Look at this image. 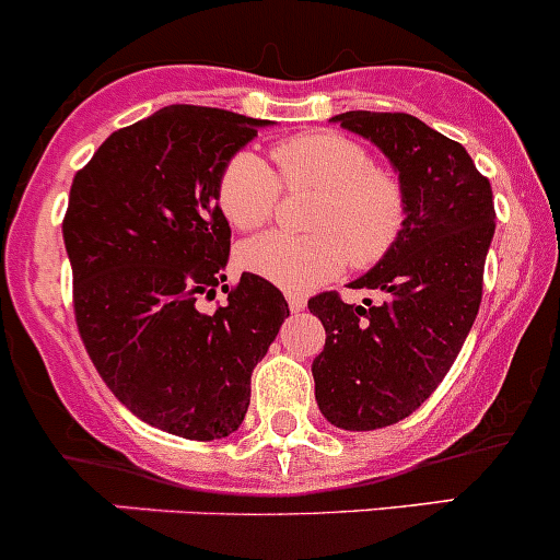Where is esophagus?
Returning a JSON list of instances; mask_svg holds the SVG:
<instances>
[{"label":"esophagus","instance_id":"obj_1","mask_svg":"<svg viewBox=\"0 0 560 560\" xmlns=\"http://www.w3.org/2000/svg\"><path fill=\"white\" fill-rule=\"evenodd\" d=\"M285 300H289V307L294 313H300V311H305V305H307V300L302 294H296V291H289V296H285Z\"/></svg>","mask_w":560,"mask_h":560}]
</instances>
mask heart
<instances>
[{
    "label": "heart",
    "mask_w": 560,
    "mask_h": 560,
    "mask_svg": "<svg viewBox=\"0 0 560 560\" xmlns=\"http://www.w3.org/2000/svg\"><path fill=\"white\" fill-rule=\"evenodd\" d=\"M269 164L242 151L228 159L217 200L238 231H258L275 217L280 184L318 191L307 214L311 236L266 233L238 249L247 271L283 289L302 291L340 275L346 260L369 269L387 258L407 225V189L393 170L380 167L369 148L338 131H307L271 148Z\"/></svg>",
    "instance_id": "1"
}]
</instances>
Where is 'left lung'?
<instances>
[{
  "instance_id": "1",
  "label": "left lung",
  "mask_w": 560,
  "mask_h": 560,
  "mask_svg": "<svg viewBox=\"0 0 560 560\" xmlns=\"http://www.w3.org/2000/svg\"><path fill=\"white\" fill-rule=\"evenodd\" d=\"M332 120L390 159L409 203L396 247L351 283L380 291V302L346 305L338 291L307 302L327 332L313 360L318 409L338 429L371 431L409 418L454 365L481 305L494 203L470 153L418 117L343 112Z\"/></svg>"
}]
</instances>
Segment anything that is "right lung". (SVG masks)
Returning <instances> with one entry per match:
<instances>
[{
  "instance_id": "add662e5",
  "label": "right lung",
  "mask_w": 560,
  "mask_h": 560,
  "mask_svg": "<svg viewBox=\"0 0 560 560\" xmlns=\"http://www.w3.org/2000/svg\"><path fill=\"white\" fill-rule=\"evenodd\" d=\"M260 126L269 120L164 106L106 137L73 175L62 220L95 371L137 418L200 443L242 425L253 369L289 316L264 277L225 283L231 225L217 184ZM220 284L229 300L203 314L194 302Z\"/></svg>"
}]
</instances>
